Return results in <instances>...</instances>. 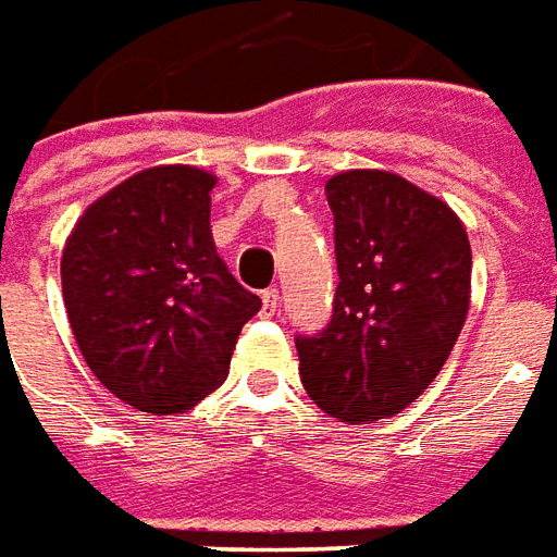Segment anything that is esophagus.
Instances as JSON below:
<instances>
[{"mask_svg":"<svg viewBox=\"0 0 557 557\" xmlns=\"http://www.w3.org/2000/svg\"><path fill=\"white\" fill-rule=\"evenodd\" d=\"M278 311H282V290L278 287L263 290V314H278Z\"/></svg>","mask_w":557,"mask_h":557,"instance_id":"esophagus-1","label":"esophagus"}]
</instances>
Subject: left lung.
Segmentation results:
<instances>
[{
  "label": "left lung",
  "mask_w": 557,
  "mask_h": 557,
  "mask_svg": "<svg viewBox=\"0 0 557 557\" xmlns=\"http://www.w3.org/2000/svg\"><path fill=\"white\" fill-rule=\"evenodd\" d=\"M338 287L321 333L297 335L302 386L342 423L384 420L425 393L459 338L471 246L456 212L408 180L326 183Z\"/></svg>",
  "instance_id": "1"
}]
</instances>
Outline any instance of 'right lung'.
Masks as SVG:
<instances>
[{
  "label": "right lung",
  "mask_w": 557,
  "mask_h": 557,
  "mask_svg": "<svg viewBox=\"0 0 557 557\" xmlns=\"http://www.w3.org/2000/svg\"><path fill=\"white\" fill-rule=\"evenodd\" d=\"M215 176L152 168L96 200L62 251V297L86 366L146 413H183L222 384L260 297L209 231Z\"/></svg>",
  "instance_id": "1"
}]
</instances>
